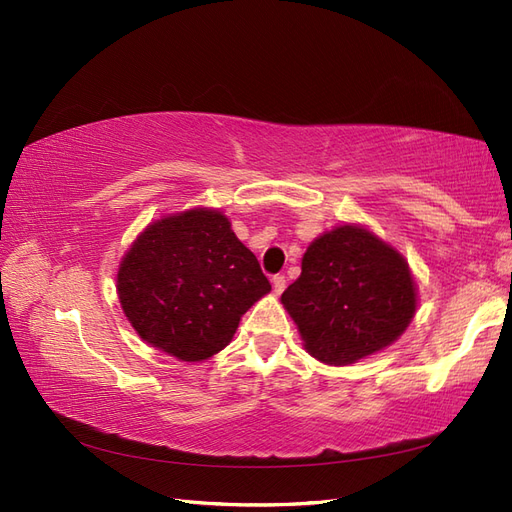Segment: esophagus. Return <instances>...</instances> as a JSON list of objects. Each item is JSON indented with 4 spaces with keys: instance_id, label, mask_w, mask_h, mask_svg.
Returning a JSON list of instances; mask_svg holds the SVG:
<instances>
[{
    "instance_id": "obj_1",
    "label": "esophagus",
    "mask_w": 512,
    "mask_h": 512,
    "mask_svg": "<svg viewBox=\"0 0 512 512\" xmlns=\"http://www.w3.org/2000/svg\"><path fill=\"white\" fill-rule=\"evenodd\" d=\"M273 290H275V294H282L284 292V288H286V277L284 275H273Z\"/></svg>"
}]
</instances>
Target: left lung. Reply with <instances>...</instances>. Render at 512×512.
Listing matches in <instances>:
<instances>
[{"label": "left lung", "mask_w": 512, "mask_h": 512, "mask_svg": "<svg viewBox=\"0 0 512 512\" xmlns=\"http://www.w3.org/2000/svg\"><path fill=\"white\" fill-rule=\"evenodd\" d=\"M408 260L361 224H342L309 243L301 275L282 294L305 350L344 367L391 346L416 314Z\"/></svg>", "instance_id": "obj_1"}]
</instances>
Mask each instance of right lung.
<instances>
[{
  "label": "right lung",
  "mask_w": 512,
  "mask_h": 512,
  "mask_svg": "<svg viewBox=\"0 0 512 512\" xmlns=\"http://www.w3.org/2000/svg\"><path fill=\"white\" fill-rule=\"evenodd\" d=\"M271 284L220 209L151 222L123 254L117 294L143 342L185 363L224 350Z\"/></svg>",
  "instance_id": "1"
}]
</instances>
